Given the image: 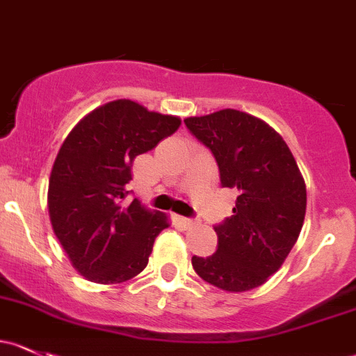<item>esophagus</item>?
<instances>
[{
    "label": "esophagus",
    "instance_id": "1",
    "mask_svg": "<svg viewBox=\"0 0 356 356\" xmlns=\"http://www.w3.org/2000/svg\"><path fill=\"white\" fill-rule=\"evenodd\" d=\"M177 222L181 223V225L184 227V228H193V227H196V225H197V223L194 222V220H191V218H182V216H179Z\"/></svg>",
    "mask_w": 356,
    "mask_h": 356
}]
</instances>
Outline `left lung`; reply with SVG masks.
Returning a JSON list of instances; mask_svg holds the SVG:
<instances>
[{"instance_id":"1","label":"left lung","mask_w":356,"mask_h":356,"mask_svg":"<svg viewBox=\"0 0 356 356\" xmlns=\"http://www.w3.org/2000/svg\"><path fill=\"white\" fill-rule=\"evenodd\" d=\"M211 149L223 188L237 191L234 215L215 227L218 249L193 256V268L209 285L232 293L268 282L300 235L307 191L282 136L263 119L223 109L184 119Z\"/></svg>"}]
</instances>
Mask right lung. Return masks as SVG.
I'll return each instance as SVG.
<instances>
[{"instance_id":"1","label":"right lung","mask_w":356,"mask_h":356,"mask_svg":"<svg viewBox=\"0 0 356 356\" xmlns=\"http://www.w3.org/2000/svg\"><path fill=\"white\" fill-rule=\"evenodd\" d=\"M179 126L177 115L119 99L85 115L59 148L47 191L52 230L88 282L114 285L147 268L167 215L138 200L124 203L126 186L134 159Z\"/></svg>"}]
</instances>
